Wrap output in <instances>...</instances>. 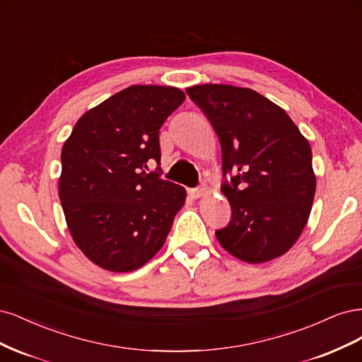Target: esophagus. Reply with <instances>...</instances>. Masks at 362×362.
<instances>
[{
	"instance_id": "esophagus-1",
	"label": "esophagus",
	"mask_w": 362,
	"mask_h": 362,
	"mask_svg": "<svg viewBox=\"0 0 362 362\" xmlns=\"http://www.w3.org/2000/svg\"><path fill=\"white\" fill-rule=\"evenodd\" d=\"M204 192H206V189L203 188V186H200V188H192V189H188V194H189L192 198H200Z\"/></svg>"
}]
</instances>
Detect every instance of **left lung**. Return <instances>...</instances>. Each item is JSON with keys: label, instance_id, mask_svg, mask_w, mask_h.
Returning a JSON list of instances; mask_svg holds the SVG:
<instances>
[{"label": "left lung", "instance_id": "left-lung-1", "mask_svg": "<svg viewBox=\"0 0 362 362\" xmlns=\"http://www.w3.org/2000/svg\"><path fill=\"white\" fill-rule=\"evenodd\" d=\"M186 93L223 150L221 191L231 219L215 231L221 247L247 263L286 254L307 224L316 192L308 139L283 108L251 88L203 84Z\"/></svg>", "mask_w": 362, "mask_h": 362}]
</instances>
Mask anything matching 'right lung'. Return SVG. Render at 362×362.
<instances>
[{
	"label": "right lung",
	"instance_id": "add662e5",
	"mask_svg": "<svg viewBox=\"0 0 362 362\" xmlns=\"http://www.w3.org/2000/svg\"><path fill=\"white\" fill-rule=\"evenodd\" d=\"M185 98L176 87L131 86L87 111L66 139L58 179L66 223L103 269L146 264L185 204L183 186L146 173L147 162H160V126Z\"/></svg>",
	"mask_w": 362,
	"mask_h": 362
}]
</instances>
